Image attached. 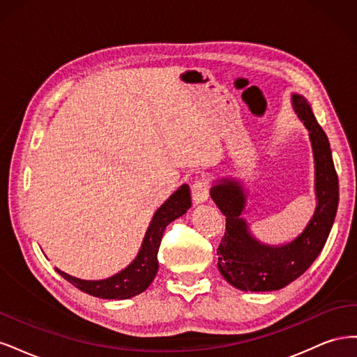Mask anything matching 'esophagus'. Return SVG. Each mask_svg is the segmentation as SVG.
<instances>
[{"mask_svg":"<svg viewBox=\"0 0 357 357\" xmlns=\"http://www.w3.org/2000/svg\"><path fill=\"white\" fill-rule=\"evenodd\" d=\"M210 185L205 178H197L192 185V199L195 204H202L208 199Z\"/></svg>","mask_w":357,"mask_h":357,"instance_id":"1","label":"esophagus"}]
</instances>
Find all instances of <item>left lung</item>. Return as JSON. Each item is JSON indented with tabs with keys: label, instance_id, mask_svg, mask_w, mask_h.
Instances as JSON below:
<instances>
[{
	"label": "left lung",
	"instance_id": "8db88e82",
	"mask_svg": "<svg viewBox=\"0 0 357 357\" xmlns=\"http://www.w3.org/2000/svg\"><path fill=\"white\" fill-rule=\"evenodd\" d=\"M291 105L310 131L314 155L317 205L305 229L284 245L262 244L241 218L247 198L241 183L222 178L210 189L211 199L226 215V232L218 248L219 271L226 282L244 291L283 289L304 274L325 247L337 214L340 188L329 139L304 96L291 95Z\"/></svg>",
	"mask_w": 357,
	"mask_h": 357
}]
</instances>
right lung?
Masks as SVG:
<instances>
[{
  "label": "right lung",
  "mask_w": 357,
  "mask_h": 357,
  "mask_svg": "<svg viewBox=\"0 0 357 357\" xmlns=\"http://www.w3.org/2000/svg\"><path fill=\"white\" fill-rule=\"evenodd\" d=\"M192 205L190 189L188 185H181L172 195L160 205L155 213L152 222L146 231L142 248L137 257L121 273L105 280H80L66 273L56 271L59 275L70 282L73 286L102 299H128L144 291L156 277L158 273V252L162 235L167 226L185 214Z\"/></svg>",
  "instance_id": "add662e5"
}]
</instances>
